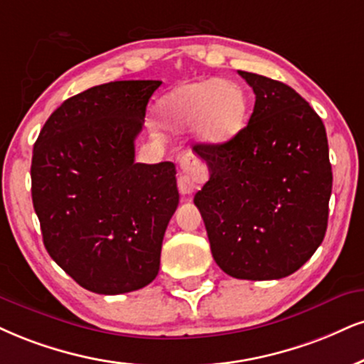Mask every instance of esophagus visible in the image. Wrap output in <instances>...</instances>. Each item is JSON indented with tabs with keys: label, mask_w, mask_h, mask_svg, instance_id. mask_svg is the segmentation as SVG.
I'll use <instances>...</instances> for the list:
<instances>
[{
	"label": "esophagus",
	"mask_w": 364,
	"mask_h": 364,
	"mask_svg": "<svg viewBox=\"0 0 364 364\" xmlns=\"http://www.w3.org/2000/svg\"><path fill=\"white\" fill-rule=\"evenodd\" d=\"M178 161H181V168H182V172L178 173V178H177L178 192H181L182 196H191L196 189V182L203 181L205 177V168L204 165L191 154V151L182 154Z\"/></svg>",
	"instance_id": "esophagus-1"
}]
</instances>
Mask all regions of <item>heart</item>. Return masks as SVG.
Segmentation results:
<instances>
[{"label":"heart","instance_id":"obj_1","mask_svg":"<svg viewBox=\"0 0 364 364\" xmlns=\"http://www.w3.org/2000/svg\"><path fill=\"white\" fill-rule=\"evenodd\" d=\"M165 127L186 129L194 124L196 138L204 145H221L241 132L248 102L245 91L228 79L186 82L159 101Z\"/></svg>","mask_w":364,"mask_h":364}]
</instances>
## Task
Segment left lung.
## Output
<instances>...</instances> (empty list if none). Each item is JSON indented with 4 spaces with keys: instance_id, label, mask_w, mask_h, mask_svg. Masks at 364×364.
Segmentation results:
<instances>
[{
    "instance_id": "obj_1",
    "label": "left lung",
    "mask_w": 364,
    "mask_h": 364,
    "mask_svg": "<svg viewBox=\"0 0 364 364\" xmlns=\"http://www.w3.org/2000/svg\"><path fill=\"white\" fill-rule=\"evenodd\" d=\"M237 74L253 87V113L230 141L194 145L210 175L194 204L224 273L278 280L324 240L333 191L327 134L319 114L287 84Z\"/></svg>"
}]
</instances>
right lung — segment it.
<instances>
[{
	"instance_id": "add662e5",
	"label": "right lung",
	"mask_w": 364,
	"mask_h": 364,
	"mask_svg": "<svg viewBox=\"0 0 364 364\" xmlns=\"http://www.w3.org/2000/svg\"><path fill=\"white\" fill-rule=\"evenodd\" d=\"M161 80H116L62 102L31 156V200L53 262L94 294L118 295L159 275L178 205L172 161L136 164L134 140Z\"/></svg>"
}]
</instances>
